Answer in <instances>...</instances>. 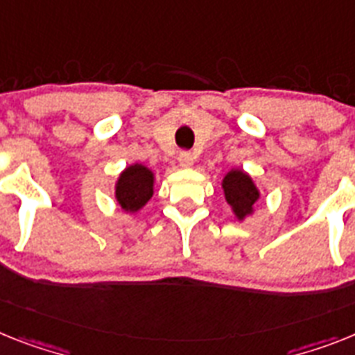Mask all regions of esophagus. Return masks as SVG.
<instances>
[{"label":"esophagus","instance_id":"obj_1","mask_svg":"<svg viewBox=\"0 0 355 355\" xmlns=\"http://www.w3.org/2000/svg\"><path fill=\"white\" fill-rule=\"evenodd\" d=\"M193 155L189 151H182V153L178 155V164H180V168H191L193 166Z\"/></svg>","mask_w":355,"mask_h":355}]
</instances>
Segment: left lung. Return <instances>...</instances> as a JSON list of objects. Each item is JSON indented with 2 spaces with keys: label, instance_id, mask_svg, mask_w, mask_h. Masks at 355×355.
Returning a JSON list of instances; mask_svg holds the SVG:
<instances>
[{
  "label": "left lung",
  "instance_id": "left-lung-1",
  "mask_svg": "<svg viewBox=\"0 0 355 355\" xmlns=\"http://www.w3.org/2000/svg\"><path fill=\"white\" fill-rule=\"evenodd\" d=\"M222 189L225 202L238 222L254 214V204L260 200L261 193L249 173L240 168L229 169L222 178Z\"/></svg>",
  "mask_w": 355,
  "mask_h": 355
}]
</instances>
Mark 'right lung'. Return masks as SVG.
Instances as JSON below:
<instances>
[{
    "label": "right lung",
    "instance_id": "add662e5",
    "mask_svg": "<svg viewBox=\"0 0 355 355\" xmlns=\"http://www.w3.org/2000/svg\"><path fill=\"white\" fill-rule=\"evenodd\" d=\"M155 193V173L144 164L133 162L119 173L115 180V200L124 213L137 214Z\"/></svg>",
    "mask_w": 355,
    "mask_h": 355
}]
</instances>
